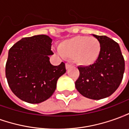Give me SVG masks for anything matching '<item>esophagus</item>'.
Segmentation results:
<instances>
[{"label":"esophagus","instance_id":"esophagus-1","mask_svg":"<svg viewBox=\"0 0 129 129\" xmlns=\"http://www.w3.org/2000/svg\"><path fill=\"white\" fill-rule=\"evenodd\" d=\"M72 66H72V64H70V63H66V69H69V68H71L72 67Z\"/></svg>","mask_w":129,"mask_h":129}]
</instances>
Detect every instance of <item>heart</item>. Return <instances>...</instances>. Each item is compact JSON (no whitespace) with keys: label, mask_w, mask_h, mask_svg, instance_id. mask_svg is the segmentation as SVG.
Listing matches in <instances>:
<instances>
[{"label":"heart","mask_w":129,"mask_h":129,"mask_svg":"<svg viewBox=\"0 0 129 129\" xmlns=\"http://www.w3.org/2000/svg\"><path fill=\"white\" fill-rule=\"evenodd\" d=\"M100 52V41L93 37L77 36L65 40L59 45L61 56L73 59L77 64L81 66H89L95 63Z\"/></svg>","instance_id":"heart-1"}]
</instances>
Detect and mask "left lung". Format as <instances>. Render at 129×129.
Wrapping results in <instances>:
<instances>
[{
  "label": "left lung",
  "instance_id": "8db88e82",
  "mask_svg": "<svg viewBox=\"0 0 129 129\" xmlns=\"http://www.w3.org/2000/svg\"><path fill=\"white\" fill-rule=\"evenodd\" d=\"M92 36L100 43V56L92 65L79 66L75 87L84 97L101 100L109 97L119 87L124 73V59L117 43L106 36Z\"/></svg>",
  "mask_w": 129,
  "mask_h": 129
}]
</instances>
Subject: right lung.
Returning <instances> with one entry per match:
<instances>
[{
  "instance_id": "1",
  "label": "right lung",
  "mask_w": 129,
  "mask_h": 129,
  "mask_svg": "<svg viewBox=\"0 0 129 129\" xmlns=\"http://www.w3.org/2000/svg\"><path fill=\"white\" fill-rule=\"evenodd\" d=\"M52 41L44 34L25 37L9 50L5 66L7 83L24 102L39 104L48 100L56 89L58 79L66 72L63 62L56 66L50 62Z\"/></svg>"
}]
</instances>
